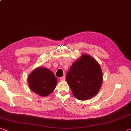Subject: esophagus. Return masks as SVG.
Masks as SVG:
<instances>
[{"label": "esophagus", "instance_id": "obj_1", "mask_svg": "<svg viewBox=\"0 0 131 131\" xmlns=\"http://www.w3.org/2000/svg\"><path fill=\"white\" fill-rule=\"evenodd\" d=\"M61 81H65V76H62L60 78Z\"/></svg>", "mask_w": 131, "mask_h": 131}]
</instances>
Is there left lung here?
Wrapping results in <instances>:
<instances>
[{
  "label": "left lung",
  "mask_w": 131,
  "mask_h": 131,
  "mask_svg": "<svg viewBox=\"0 0 131 131\" xmlns=\"http://www.w3.org/2000/svg\"><path fill=\"white\" fill-rule=\"evenodd\" d=\"M66 79L76 98L85 101L98 93L102 84L103 73L95 59L83 54L72 64Z\"/></svg>",
  "instance_id": "1"
}]
</instances>
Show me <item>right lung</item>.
I'll return each mask as SVG.
<instances>
[{"instance_id": "1", "label": "right lung", "mask_w": 131, "mask_h": 131, "mask_svg": "<svg viewBox=\"0 0 131 131\" xmlns=\"http://www.w3.org/2000/svg\"><path fill=\"white\" fill-rule=\"evenodd\" d=\"M57 81L51 71L44 67L35 69L28 77L30 89L41 96H47L51 94L56 87Z\"/></svg>"}]
</instances>
